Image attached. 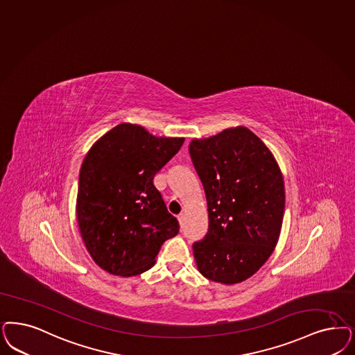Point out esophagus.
Wrapping results in <instances>:
<instances>
[{"label":"esophagus","instance_id":"1","mask_svg":"<svg viewBox=\"0 0 355 355\" xmlns=\"http://www.w3.org/2000/svg\"><path fill=\"white\" fill-rule=\"evenodd\" d=\"M177 219H178V221H180V224H181V225H184V214H180V215H178V216H177Z\"/></svg>","mask_w":355,"mask_h":355}]
</instances>
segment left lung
<instances>
[{
	"mask_svg": "<svg viewBox=\"0 0 355 355\" xmlns=\"http://www.w3.org/2000/svg\"><path fill=\"white\" fill-rule=\"evenodd\" d=\"M190 156L207 198L208 232L193 245L203 277L223 284L250 278L281 234L284 182L269 148L246 127L194 139Z\"/></svg>",
	"mask_w": 355,
	"mask_h": 355,
	"instance_id": "left-lung-1",
	"label": "left lung"
}]
</instances>
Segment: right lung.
<instances>
[{
	"instance_id": "right-lung-1",
	"label": "right lung",
	"mask_w": 355,
	"mask_h": 355,
	"mask_svg": "<svg viewBox=\"0 0 355 355\" xmlns=\"http://www.w3.org/2000/svg\"><path fill=\"white\" fill-rule=\"evenodd\" d=\"M184 141L122 123L86 153L76 215L86 249L101 269L139 275L155 265L161 245L180 231L153 178Z\"/></svg>"
}]
</instances>
